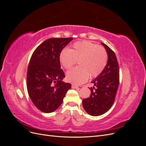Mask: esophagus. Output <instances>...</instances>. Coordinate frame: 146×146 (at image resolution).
I'll use <instances>...</instances> for the list:
<instances>
[{
    "mask_svg": "<svg viewBox=\"0 0 146 146\" xmlns=\"http://www.w3.org/2000/svg\"><path fill=\"white\" fill-rule=\"evenodd\" d=\"M72 88H74V89H77V88H78V86L77 85H74V84H72Z\"/></svg>",
    "mask_w": 146,
    "mask_h": 146,
    "instance_id": "esophagus-1",
    "label": "esophagus"
}]
</instances>
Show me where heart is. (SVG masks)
<instances>
[{
  "instance_id": "b5f03b06",
  "label": "heart",
  "mask_w": 146,
  "mask_h": 146,
  "mask_svg": "<svg viewBox=\"0 0 146 146\" xmlns=\"http://www.w3.org/2000/svg\"><path fill=\"white\" fill-rule=\"evenodd\" d=\"M60 62L66 69H70L77 61L78 67L66 73L67 80L73 83L85 82L89 76L96 77L107 63L108 55L103 47L89 41L75 42L69 49L63 48L59 55Z\"/></svg>"
}]
</instances>
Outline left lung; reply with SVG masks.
I'll list each match as a JSON object with an SVG mask.
<instances>
[{"label": "left lung", "mask_w": 146, "mask_h": 146, "mask_svg": "<svg viewBox=\"0 0 146 146\" xmlns=\"http://www.w3.org/2000/svg\"><path fill=\"white\" fill-rule=\"evenodd\" d=\"M108 54V61L104 70L92 83L90 98L82 101L85 111L91 116H98L107 111L113 105L119 83V64L114 52L102 42Z\"/></svg>", "instance_id": "obj_1"}]
</instances>
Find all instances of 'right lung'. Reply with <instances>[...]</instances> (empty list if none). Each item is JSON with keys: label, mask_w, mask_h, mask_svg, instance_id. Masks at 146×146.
Instances as JSON below:
<instances>
[{"label": "right lung", "mask_w": 146, "mask_h": 146, "mask_svg": "<svg viewBox=\"0 0 146 146\" xmlns=\"http://www.w3.org/2000/svg\"><path fill=\"white\" fill-rule=\"evenodd\" d=\"M72 38H53L39 45L31 56L27 69V91L32 102L44 113L54 111L62 104L71 85L62 81L65 75L59 60L61 50Z\"/></svg>", "instance_id": "add662e5"}]
</instances>
